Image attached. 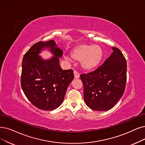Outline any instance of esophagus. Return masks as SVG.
Returning <instances> with one entry per match:
<instances>
[{
    "mask_svg": "<svg viewBox=\"0 0 145 145\" xmlns=\"http://www.w3.org/2000/svg\"><path fill=\"white\" fill-rule=\"evenodd\" d=\"M74 78H78L80 77V74H79V73L78 72L75 71L74 72Z\"/></svg>",
    "mask_w": 145,
    "mask_h": 145,
    "instance_id": "obj_1",
    "label": "esophagus"
}]
</instances>
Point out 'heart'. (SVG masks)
<instances>
[{"mask_svg": "<svg viewBox=\"0 0 145 145\" xmlns=\"http://www.w3.org/2000/svg\"><path fill=\"white\" fill-rule=\"evenodd\" d=\"M103 56V51L99 45L82 44L75 47L71 52V58L81 61V66L84 70H92L99 66ZM67 59H70L67 57Z\"/></svg>", "mask_w": 145, "mask_h": 145, "instance_id": "obj_1", "label": "heart"}]
</instances>
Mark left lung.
<instances>
[{"mask_svg": "<svg viewBox=\"0 0 145 145\" xmlns=\"http://www.w3.org/2000/svg\"><path fill=\"white\" fill-rule=\"evenodd\" d=\"M113 52L93 72L81 74L84 100L90 108L105 111L112 108L122 97L127 81V62L120 50Z\"/></svg>", "mask_w": 145, "mask_h": 145, "instance_id": "obj_1", "label": "left lung"}]
</instances>
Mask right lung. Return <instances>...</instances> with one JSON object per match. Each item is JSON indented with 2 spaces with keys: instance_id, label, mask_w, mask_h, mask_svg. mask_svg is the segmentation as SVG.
<instances>
[{
  "instance_id": "1",
  "label": "right lung",
  "mask_w": 145,
  "mask_h": 145,
  "mask_svg": "<svg viewBox=\"0 0 145 145\" xmlns=\"http://www.w3.org/2000/svg\"><path fill=\"white\" fill-rule=\"evenodd\" d=\"M46 49L54 56L48 60L39 55ZM62 52L54 40L41 41L33 45L23 57L21 88L27 99L39 109L52 111L58 108L74 78L72 70H63L59 65Z\"/></svg>"
}]
</instances>
